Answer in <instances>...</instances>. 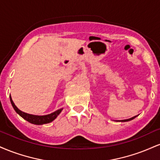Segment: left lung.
Instances as JSON below:
<instances>
[{
    "label": "left lung",
    "instance_id": "left-lung-1",
    "mask_svg": "<svg viewBox=\"0 0 160 160\" xmlns=\"http://www.w3.org/2000/svg\"><path fill=\"white\" fill-rule=\"evenodd\" d=\"M137 116H135V117H132V118H129V119H126V120H120L121 122H128V121H130V120H133V119H135V117H136Z\"/></svg>",
    "mask_w": 160,
    "mask_h": 160
}]
</instances>
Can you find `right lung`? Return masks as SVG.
<instances>
[{
	"label": "right lung",
	"instance_id": "obj_1",
	"mask_svg": "<svg viewBox=\"0 0 160 160\" xmlns=\"http://www.w3.org/2000/svg\"><path fill=\"white\" fill-rule=\"evenodd\" d=\"M10 102L11 104H12V108H14L16 113H18L19 116H21L23 119H25V120H27L28 122H31L32 124H35V125H43V124H46V123H49V122H51L52 121H53L55 119L58 117V115L61 113L62 109L63 108H61V109L57 110L56 111L53 112V113H50V114H47V115H43V116H38V115H32V114H29V113H25V112H22V111L18 108L14 104V102H12V98L10 95Z\"/></svg>",
	"mask_w": 160,
	"mask_h": 160
}]
</instances>
